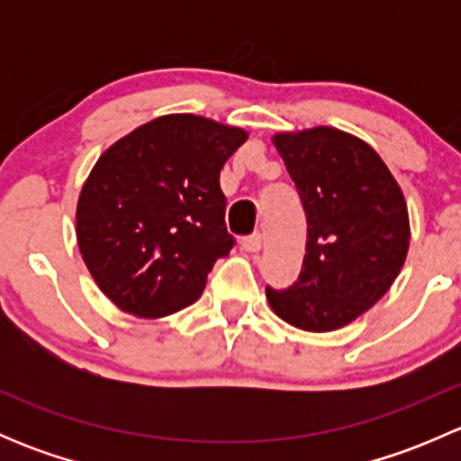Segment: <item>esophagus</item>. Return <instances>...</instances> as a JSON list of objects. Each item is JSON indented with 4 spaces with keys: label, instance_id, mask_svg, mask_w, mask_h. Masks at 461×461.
I'll list each match as a JSON object with an SVG mask.
<instances>
[{
    "label": "esophagus",
    "instance_id": "obj_1",
    "mask_svg": "<svg viewBox=\"0 0 461 461\" xmlns=\"http://www.w3.org/2000/svg\"><path fill=\"white\" fill-rule=\"evenodd\" d=\"M240 248H243L245 252H249V254L260 252V248H263V236H260V234L248 236V239L240 240Z\"/></svg>",
    "mask_w": 461,
    "mask_h": 461
}]
</instances>
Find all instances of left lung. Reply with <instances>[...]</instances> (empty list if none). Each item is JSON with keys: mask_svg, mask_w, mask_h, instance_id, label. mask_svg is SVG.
Returning <instances> with one entry per match:
<instances>
[{"mask_svg": "<svg viewBox=\"0 0 461 461\" xmlns=\"http://www.w3.org/2000/svg\"><path fill=\"white\" fill-rule=\"evenodd\" d=\"M272 142L299 189L308 240L299 281L265 296L285 323L332 332L368 312L406 263V198L379 153L341 129L283 131Z\"/></svg>", "mask_w": 461, "mask_h": 461, "instance_id": "left-lung-1", "label": "left lung"}]
</instances>
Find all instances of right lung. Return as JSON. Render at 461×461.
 Returning <instances> with one entry per match:
<instances>
[{"label":"right lung","instance_id":"right-lung-1","mask_svg":"<svg viewBox=\"0 0 461 461\" xmlns=\"http://www.w3.org/2000/svg\"><path fill=\"white\" fill-rule=\"evenodd\" d=\"M248 131L169 113L111 144L76 212L93 281L122 312L160 319L201 299L207 274L234 248L221 169Z\"/></svg>","mask_w":461,"mask_h":461}]
</instances>
